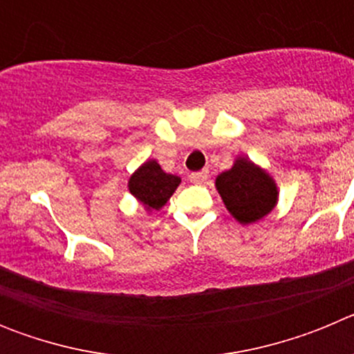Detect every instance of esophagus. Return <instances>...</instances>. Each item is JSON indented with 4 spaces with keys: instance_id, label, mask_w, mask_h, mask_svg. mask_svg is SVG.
Returning <instances> with one entry per match:
<instances>
[{
    "instance_id": "34e87169",
    "label": "esophagus",
    "mask_w": 354,
    "mask_h": 354,
    "mask_svg": "<svg viewBox=\"0 0 354 354\" xmlns=\"http://www.w3.org/2000/svg\"><path fill=\"white\" fill-rule=\"evenodd\" d=\"M207 179H209V171L207 170L193 171V174L189 175V180H192L193 184H204V183H207Z\"/></svg>"
}]
</instances>
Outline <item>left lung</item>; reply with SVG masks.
Listing matches in <instances>:
<instances>
[{
    "mask_svg": "<svg viewBox=\"0 0 354 354\" xmlns=\"http://www.w3.org/2000/svg\"><path fill=\"white\" fill-rule=\"evenodd\" d=\"M214 184L227 211L241 225L262 220L278 204L273 177L245 156H239L230 170L221 171Z\"/></svg>",
    "mask_w": 354,
    "mask_h": 354,
    "instance_id": "8db88e82",
    "label": "left lung"
}]
</instances>
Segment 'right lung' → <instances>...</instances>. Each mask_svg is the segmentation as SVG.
Masks as SVG:
<instances>
[{
  "label": "right lung",
  "mask_w": 354,
  "mask_h": 354,
  "mask_svg": "<svg viewBox=\"0 0 354 354\" xmlns=\"http://www.w3.org/2000/svg\"><path fill=\"white\" fill-rule=\"evenodd\" d=\"M179 184L180 177L167 174L156 159H149L131 175L127 187L145 211L152 212L159 211L167 204Z\"/></svg>",
  "instance_id": "1"
}]
</instances>
